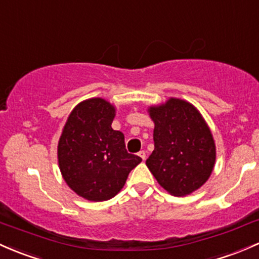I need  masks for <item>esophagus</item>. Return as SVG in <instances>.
Here are the masks:
<instances>
[{
	"mask_svg": "<svg viewBox=\"0 0 259 259\" xmlns=\"http://www.w3.org/2000/svg\"><path fill=\"white\" fill-rule=\"evenodd\" d=\"M138 155H140V157L142 158V160H146V152H144V151L138 152Z\"/></svg>",
	"mask_w": 259,
	"mask_h": 259,
	"instance_id": "obj_1",
	"label": "esophagus"
}]
</instances>
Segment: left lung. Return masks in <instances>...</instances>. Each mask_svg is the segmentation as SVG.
Returning <instances> with one entry per match:
<instances>
[{"mask_svg":"<svg viewBox=\"0 0 259 259\" xmlns=\"http://www.w3.org/2000/svg\"><path fill=\"white\" fill-rule=\"evenodd\" d=\"M154 151L147 166L162 188L185 196L206 183L216 159L211 131L195 106L180 99L148 108Z\"/></svg>","mask_w":259,"mask_h":259,"instance_id":"left-lung-1","label":"left lung"}]
</instances>
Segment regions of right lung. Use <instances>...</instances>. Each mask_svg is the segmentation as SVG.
Here are the masks:
<instances>
[{"label": "right lung", "instance_id": "right-lung-1", "mask_svg": "<svg viewBox=\"0 0 259 259\" xmlns=\"http://www.w3.org/2000/svg\"><path fill=\"white\" fill-rule=\"evenodd\" d=\"M116 110L95 97L71 111L58 143V162L66 184L90 201H105L123 188L141 157L126 151L124 136L112 130Z\"/></svg>", "mask_w": 259, "mask_h": 259}]
</instances>
